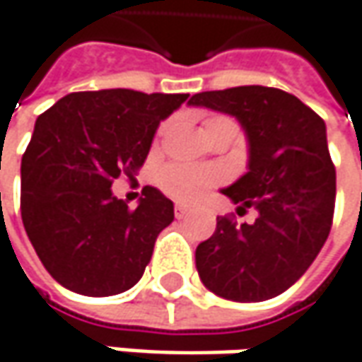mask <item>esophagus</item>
I'll list each match as a JSON object with an SVG mask.
<instances>
[{"label": "esophagus", "mask_w": 362, "mask_h": 362, "mask_svg": "<svg viewBox=\"0 0 362 362\" xmlns=\"http://www.w3.org/2000/svg\"><path fill=\"white\" fill-rule=\"evenodd\" d=\"M188 206H184V204H176L174 206V214H176V218H184L186 214H188Z\"/></svg>", "instance_id": "esophagus-1"}]
</instances>
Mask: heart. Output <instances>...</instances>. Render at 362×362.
I'll list each match as a JSON object with an SVG mask.
<instances>
[{
    "label": "heart",
    "instance_id": "b5f03b06",
    "mask_svg": "<svg viewBox=\"0 0 362 362\" xmlns=\"http://www.w3.org/2000/svg\"><path fill=\"white\" fill-rule=\"evenodd\" d=\"M165 125L162 127V132ZM204 129L209 137L223 132H233L237 134V123L227 115H212L206 119ZM223 174L221 170L212 168V165H192V164H170L160 170L158 182L162 186L168 197L176 198L180 202H194L198 198H202L212 186L221 184Z\"/></svg>",
    "mask_w": 362,
    "mask_h": 362
}]
</instances>
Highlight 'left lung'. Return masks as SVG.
<instances>
[{
	"label": "left lung",
	"mask_w": 362,
	"mask_h": 362,
	"mask_svg": "<svg viewBox=\"0 0 362 362\" xmlns=\"http://www.w3.org/2000/svg\"><path fill=\"white\" fill-rule=\"evenodd\" d=\"M190 105L239 119L249 141V172L223 190L255 223L216 216L197 247L202 284L233 302H263L293 286L320 253L332 227L337 170L324 119L290 93L233 87L192 95Z\"/></svg>",
	"instance_id": "obj_1"
}]
</instances>
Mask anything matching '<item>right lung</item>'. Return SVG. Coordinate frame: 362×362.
Wrapping results in <instances>:
<instances>
[{
    "label": "right lung",
    "instance_id": "obj_1",
    "mask_svg": "<svg viewBox=\"0 0 362 362\" xmlns=\"http://www.w3.org/2000/svg\"><path fill=\"white\" fill-rule=\"evenodd\" d=\"M188 95L107 88L71 93L44 111L22 158V221L46 272L103 298L134 288L174 204L146 186L137 209L111 192L144 165L160 121Z\"/></svg>",
    "mask_w": 362,
    "mask_h": 362
}]
</instances>
